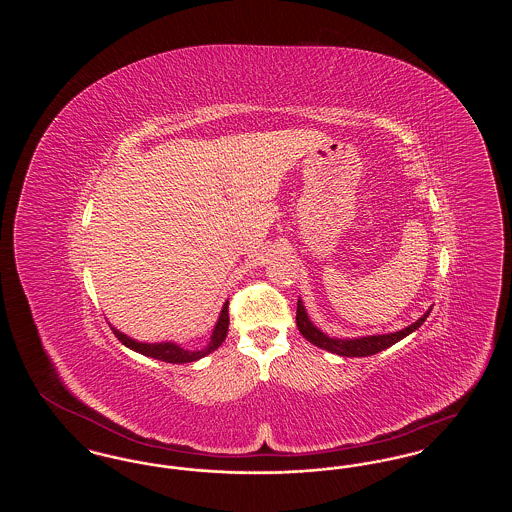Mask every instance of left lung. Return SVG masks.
I'll return each mask as SVG.
<instances>
[{
  "label": "left lung",
  "instance_id": "1",
  "mask_svg": "<svg viewBox=\"0 0 512 512\" xmlns=\"http://www.w3.org/2000/svg\"><path fill=\"white\" fill-rule=\"evenodd\" d=\"M430 311H432V307L416 322L409 324L407 328H403L399 332L376 334V336H359V338H330L328 334H324L320 328L313 324V320L307 315V309H305L303 301L297 299L295 322H297V328L303 334V338L311 341L313 345H317L320 349H326V351H330L334 355H340V357H370V355H376V353L388 349L393 343L407 338L409 334H413L414 330H418L424 324V320L428 318Z\"/></svg>",
  "mask_w": 512,
  "mask_h": 512
}]
</instances>
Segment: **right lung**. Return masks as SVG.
I'll list each match as a JSON object with an SVG mask.
<instances>
[{
	"label": "right lung",
	"instance_id": "obj_1",
	"mask_svg": "<svg viewBox=\"0 0 512 512\" xmlns=\"http://www.w3.org/2000/svg\"><path fill=\"white\" fill-rule=\"evenodd\" d=\"M228 324H230V318H228V301L222 305V311H220L219 320L213 328V334H211V340L203 347V349H186V347H180L178 343L174 341H157V343H146V341L134 340L130 336H126L121 330H117L113 324L111 330L113 334L119 338L122 345H126L128 349L140 353V355H146L151 359H157V361H165V363H174V365H184V363H194L199 361L201 357H207L209 353H213L215 349H219L222 345V341L228 334Z\"/></svg>",
	"mask_w": 512,
	"mask_h": 512
}]
</instances>
